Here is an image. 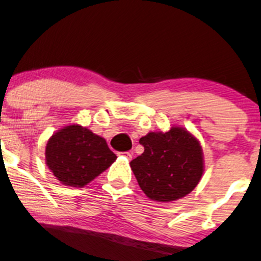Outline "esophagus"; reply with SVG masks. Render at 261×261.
<instances>
[{"label": "esophagus", "mask_w": 261, "mask_h": 261, "mask_svg": "<svg viewBox=\"0 0 261 261\" xmlns=\"http://www.w3.org/2000/svg\"><path fill=\"white\" fill-rule=\"evenodd\" d=\"M121 155L125 156V157H127L128 160H130V159H132V156H133V155H132V152H129V151H125V152H121Z\"/></svg>", "instance_id": "esophagus-1"}]
</instances>
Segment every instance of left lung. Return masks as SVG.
Segmentation results:
<instances>
[{"label":"left lung","mask_w":261,"mask_h":261,"mask_svg":"<svg viewBox=\"0 0 261 261\" xmlns=\"http://www.w3.org/2000/svg\"><path fill=\"white\" fill-rule=\"evenodd\" d=\"M144 152L130 162L140 189L151 199L170 202L196 188L203 174V157L198 140L188 130L172 127L168 132L140 138Z\"/></svg>","instance_id":"1"}]
</instances>
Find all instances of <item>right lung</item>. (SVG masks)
<instances>
[{"label": "right lung", "instance_id": "right-lung-1", "mask_svg": "<svg viewBox=\"0 0 261 261\" xmlns=\"http://www.w3.org/2000/svg\"><path fill=\"white\" fill-rule=\"evenodd\" d=\"M116 160L104 138L79 124L67 125L48 140L46 162L64 185L82 188Z\"/></svg>", "mask_w": 261, "mask_h": 261}]
</instances>
